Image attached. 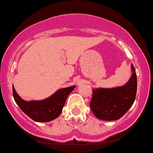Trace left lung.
<instances>
[{"label": "left lung", "instance_id": "obj_1", "mask_svg": "<svg viewBox=\"0 0 153 153\" xmlns=\"http://www.w3.org/2000/svg\"><path fill=\"white\" fill-rule=\"evenodd\" d=\"M133 74L122 87L112 89L92 90L90 106L97 118L103 121L118 120L126 114L135 100L137 95V74L131 64Z\"/></svg>", "mask_w": 153, "mask_h": 153}]
</instances>
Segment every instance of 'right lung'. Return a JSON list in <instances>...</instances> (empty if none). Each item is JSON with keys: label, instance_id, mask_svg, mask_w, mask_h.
Returning <instances> with one entry per match:
<instances>
[{"label": "right lung", "instance_id": "1", "mask_svg": "<svg viewBox=\"0 0 153 153\" xmlns=\"http://www.w3.org/2000/svg\"><path fill=\"white\" fill-rule=\"evenodd\" d=\"M75 86L58 90L54 95L43 100L27 102L19 97L13 86V96L15 102L26 115L37 122H48L59 116L62 112L68 95Z\"/></svg>", "mask_w": 153, "mask_h": 153}]
</instances>
